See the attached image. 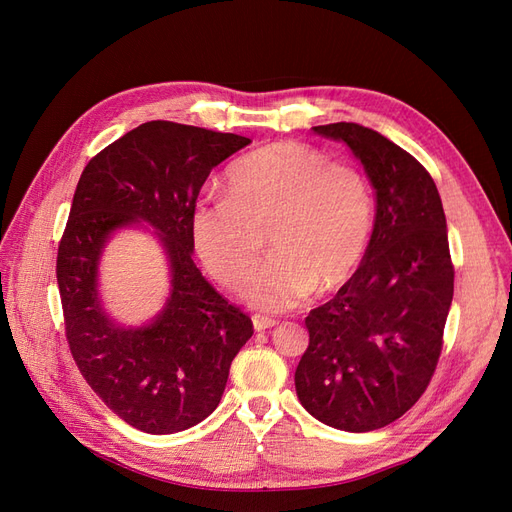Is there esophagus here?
<instances>
[{
    "instance_id": "obj_1",
    "label": "esophagus",
    "mask_w": 512,
    "mask_h": 512,
    "mask_svg": "<svg viewBox=\"0 0 512 512\" xmlns=\"http://www.w3.org/2000/svg\"><path fill=\"white\" fill-rule=\"evenodd\" d=\"M252 322H254V329L256 331H267V329H273L275 324H277V320L267 318V316H260V314L252 316Z\"/></svg>"
}]
</instances>
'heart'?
<instances>
[{
	"label": "heart",
	"instance_id": "1",
	"mask_svg": "<svg viewBox=\"0 0 512 512\" xmlns=\"http://www.w3.org/2000/svg\"><path fill=\"white\" fill-rule=\"evenodd\" d=\"M226 192L196 203L192 241L224 286L237 290L251 280L245 297L258 309L297 307L316 288L344 286L359 269L374 226V198L356 166L280 141L232 162ZM265 231L274 254L253 276Z\"/></svg>",
	"mask_w": 512,
	"mask_h": 512
}]
</instances>
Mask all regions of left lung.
I'll return each instance as SVG.
<instances>
[{"label": "left lung", "mask_w": 512, "mask_h": 512, "mask_svg": "<svg viewBox=\"0 0 512 512\" xmlns=\"http://www.w3.org/2000/svg\"><path fill=\"white\" fill-rule=\"evenodd\" d=\"M350 147L376 192L361 267L305 318L294 371L301 406L342 431H374L406 414L436 371L455 269L442 200L408 151L359 123L316 126Z\"/></svg>", "instance_id": "left-lung-1"}]
</instances>
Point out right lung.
<instances>
[{"instance_id": "obj_1", "label": "right lung", "mask_w": 512, "mask_h": 512, "mask_svg": "<svg viewBox=\"0 0 512 512\" xmlns=\"http://www.w3.org/2000/svg\"><path fill=\"white\" fill-rule=\"evenodd\" d=\"M252 141L173 121H147L91 158L59 241L57 284L70 352L94 393L121 421L153 436L190 429L218 408L228 369L252 337L194 265L190 215L211 170ZM145 223L169 260L163 312L123 328L101 305L103 245Z\"/></svg>"}]
</instances>
